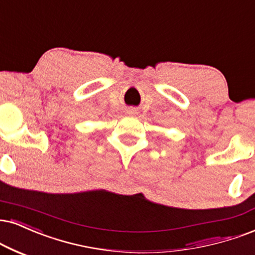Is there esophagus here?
<instances>
[{
	"label": "esophagus",
	"instance_id": "esophagus-1",
	"mask_svg": "<svg viewBox=\"0 0 255 255\" xmlns=\"http://www.w3.org/2000/svg\"><path fill=\"white\" fill-rule=\"evenodd\" d=\"M128 114L135 115V114H136V111H135V109H129V111H128Z\"/></svg>",
	"mask_w": 255,
	"mask_h": 255
}]
</instances>
